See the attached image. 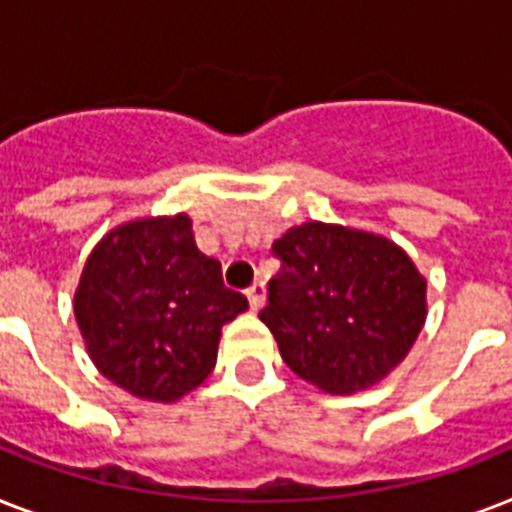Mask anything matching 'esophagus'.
Returning <instances> with one entry per match:
<instances>
[{"label":"esophagus","mask_w":512,"mask_h":512,"mask_svg":"<svg viewBox=\"0 0 512 512\" xmlns=\"http://www.w3.org/2000/svg\"><path fill=\"white\" fill-rule=\"evenodd\" d=\"M247 300H249V308H252V311H260V308H263V303H265V284H263V281H255V284L247 289Z\"/></svg>","instance_id":"1"}]
</instances>
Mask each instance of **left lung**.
<instances>
[{"mask_svg":"<svg viewBox=\"0 0 512 512\" xmlns=\"http://www.w3.org/2000/svg\"><path fill=\"white\" fill-rule=\"evenodd\" d=\"M260 321L297 377L332 396L385 380L428 319V281L396 241L308 220L273 241Z\"/></svg>","mask_w":512,"mask_h":512,"instance_id":"1","label":"left lung"}]
</instances>
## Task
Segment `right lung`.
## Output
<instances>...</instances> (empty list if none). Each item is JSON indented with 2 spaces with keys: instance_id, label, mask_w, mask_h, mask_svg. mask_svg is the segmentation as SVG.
Listing matches in <instances>:
<instances>
[{
  "instance_id": "1",
  "label": "right lung",
  "mask_w": 512,
  "mask_h": 512,
  "mask_svg": "<svg viewBox=\"0 0 512 512\" xmlns=\"http://www.w3.org/2000/svg\"><path fill=\"white\" fill-rule=\"evenodd\" d=\"M247 297L199 252L185 212L116 225L92 247L74 316L98 372L143 401L172 404L215 369L228 321Z\"/></svg>"
}]
</instances>
